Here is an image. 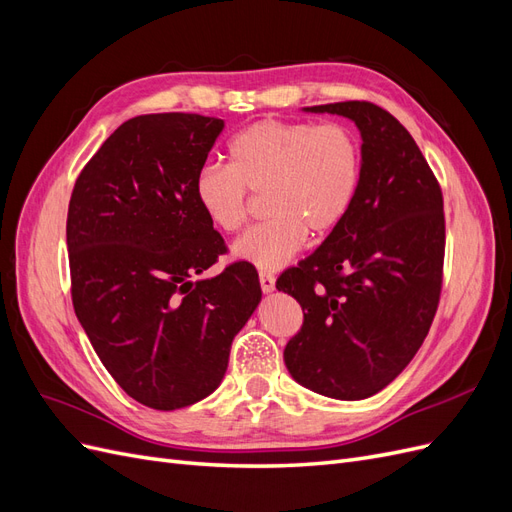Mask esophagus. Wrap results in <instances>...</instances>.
<instances>
[{"label":"esophagus","instance_id":"obj_1","mask_svg":"<svg viewBox=\"0 0 512 512\" xmlns=\"http://www.w3.org/2000/svg\"><path fill=\"white\" fill-rule=\"evenodd\" d=\"M260 288H262V292L265 294H269V292H273L275 290V277L271 275V273H267V271H260Z\"/></svg>","mask_w":512,"mask_h":512}]
</instances>
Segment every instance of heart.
<instances>
[{"label": "heart", "instance_id": "heart-1", "mask_svg": "<svg viewBox=\"0 0 512 512\" xmlns=\"http://www.w3.org/2000/svg\"><path fill=\"white\" fill-rule=\"evenodd\" d=\"M228 168L203 166L194 198L207 222L237 232L247 218V193L265 192L267 222L245 232L232 256L260 271L282 269L305 245L346 220L363 179V149L344 123L265 119L243 128L226 147Z\"/></svg>", "mask_w": 512, "mask_h": 512}]
</instances>
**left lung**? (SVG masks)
I'll return each instance as SVG.
<instances>
[{
	"label": "left lung",
	"mask_w": 512,
	"mask_h": 512,
	"mask_svg": "<svg viewBox=\"0 0 512 512\" xmlns=\"http://www.w3.org/2000/svg\"><path fill=\"white\" fill-rule=\"evenodd\" d=\"M303 111L354 121L363 179L346 220L277 280L303 307L284 363L318 395L367 399L408 367L436 316L442 192L410 132L384 108L352 100Z\"/></svg>",
	"instance_id": "8db88e82"
}]
</instances>
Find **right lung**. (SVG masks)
Returning <instances> with one entry per match:
<instances>
[{
    "mask_svg": "<svg viewBox=\"0 0 512 512\" xmlns=\"http://www.w3.org/2000/svg\"><path fill=\"white\" fill-rule=\"evenodd\" d=\"M222 130L224 119L188 113L128 119L70 198L76 318L108 374L153 410L192 406L218 389L232 339L262 299L247 262L192 282L226 250L194 198Z\"/></svg>",
    "mask_w": 512,
    "mask_h": 512,
    "instance_id": "right-lung-1",
    "label": "right lung"
}]
</instances>
